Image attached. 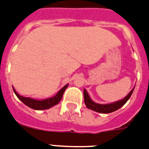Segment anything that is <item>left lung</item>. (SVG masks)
I'll return each instance as SVG.
<instances>
[{
    "label": "left lung",
    "mask_w": 149,
    "mask_h": 149,
    "mask_svg": "<svg viewBox=\"0 0 149 149\" xmlns=\"http://www.w3.org/2000/svg\"><path fill=\"white\" fill-rule=\"evenodd\" d=\"M135 87V86H134ZM134 88L132 89L130 92H129L128 95H126L123 99L120 100H118L116 102H113V103H110V104H98V103H95L93 100H91V98L89 97L88 92L86 91V89H84V104L86 107L91 109V110H94L95 112H98V113H112L113 111H116L118 109H120L121 107H123L126 102L129 100V98L131 97V95L134 92Z\"/></svg>",
    "instance_id": "8db88e82"
}]
</instances>
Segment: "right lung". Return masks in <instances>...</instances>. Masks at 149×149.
<instances>
[{"instance_id": "1", "label": "right lung", "mask_w": 149, "mask_h": 149, "mask_svg": "<svg viewBox=\"0 0 149 149\" xmlns=\"http://www.w3.org/2000/svg\"><path fill=\"white\" fill-rule=\"evenodd\" d=\"M69 84H65L62 89H60V91L56 94V95L51 97V98H48V99H45V100H35V99H32V98H29V97H24V96H21L20 95H19L15 89H14L13 87V90H14L15 94L17 96V98L22 102L24 103L26 106L31 108L33 109H36V110H44V109H49L53 106L59 104L61 99H62V96H63V94L65 92V90L66 89V88L68 87Z\"/></svg>"}]
</instances>
